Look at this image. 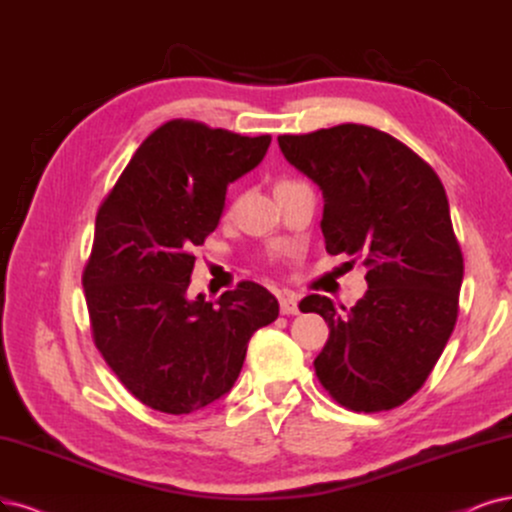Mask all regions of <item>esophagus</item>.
Instances as JSON below:
<instances>
[{"instance_id": "obj_1", "label": "esophagus", "mask_w": 512, "mask_h": 512, "mask_svg": "<svg viewBox=\"0 0 512 512\" xmlns=\"http://www.w3.org/2000/svg\"><path fill=\"white\" fill-rule=\"evenodd\" d=\"M278 304H280V312L282 314H299V306H297V297L291 293H282L278 297Z\"/></svg>"}]
</instances>
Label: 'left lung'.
Instances as JSON below:
<instances>
[{"label":"left lung","instance_id":"8db88e82","mask_svg":"<svg viewBox=\"0 0 512 512\" xmlns=\"http://www.w3.org/2000/svg\"><path fill=\"white\" fill-rule=\"evenodd\" d=\"M280 151L323 189L329 255L363 259L367 293L339 312L323 295L301 299L329 339L320 384L352 411H388L418 392L458 320L464 259L437 173L399 139L363 124L280 135Z\"/></svg>","mask_w":512,"mask_h":512}]
</instances>
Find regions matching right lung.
Returning a JSON list of instances; mask_svg holds the SVG:
<instances>
[{
  "mask_svg": "<svg viewBox=\"0 0 512 512\" xmlns=\"http://www.w3.org/2000/svg\"><path fill=\"white\" fill-rule=\"evenodd\" d=\"M272 137L170 120L135 151L99 206L82 274L94 346L137 399L192 413L230 392L251 335L278 318L276 297L242 280L217 301L187 297L194 246L215 232L227 185Z\"/></svg>",
  "mask_w": 512,
  "mask_h": 512,
  "instance_id": "1",
  "label": "right lung"
}]
</instances>
